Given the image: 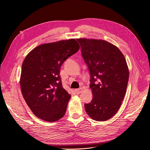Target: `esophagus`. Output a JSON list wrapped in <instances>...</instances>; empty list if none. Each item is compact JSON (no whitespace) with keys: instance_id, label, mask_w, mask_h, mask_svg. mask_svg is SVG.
I'll return each mask as SVG.
<instances>
[{"instance_id":"obj_1","label":"esophagus","mask_w":150,"mask_h":150,"mask_svg":"<svg viewBox=\"0 0 150 150\" xmlns=\"http://www.w3.org/2000/svg\"><path fill=\"white\" fill-rule=\"evenodd\" d=\"M83 91V89L82 88H80V89H76L75 90V92L76 94H79L81 92V91Z\"/></svg>"}]
</instances>
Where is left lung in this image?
Here are the masks:
<instances>
[{
    "label": "left lung",
    "mask_w": 150,
    "mask_h": 150,
    "mask_svg": "<svg viewBox=\"0 0 150 150\" xmlns=\"http://www.w3.org/2000/svg\"><path fill=\"white\" fill-rule=\"evenodd\" d=\"M91 76L93 98L84 104L86 112L96 121H106L119 111L125 97L129 70L124 55L108 41L77 39Z\"/></svg>",
    "instance_id": "1"
}]
</instances>
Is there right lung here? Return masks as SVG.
I'll return each instance as SVG.
<instances>
[{
	"instance_id": "obj_1",
	"label": "right lung",
	"mask_w": 150,
	"mask_h": 150,
	"mask_svg": "<svg viewBox=\"0 0 150 150\" xmlns=\"http://www.w3.org/2000/svg\"><path fill=\"white\" fill-rule=\"evenodd\" d=\"M80 49L74 39L39 45L23 60L20 84L23 98L39 119L53 122L64 115L71 96L62 88L60 68Z\"/></svg>"
}]
</instances>
